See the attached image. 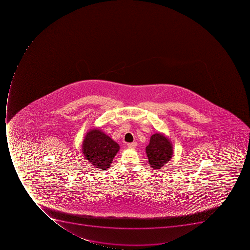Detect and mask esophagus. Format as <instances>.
<instances>
[{"mask_svg": "<svg viewBox=\"0 0 250 250\" xmlns=\"http://www.w3.org/2000/svg\"><path fill=\"white\" fill-rule=\"evenodd\" d=\"M137 142H132V143H128L127 146L128 147H130V148H134V147H135L136 146H137Z\"/></svg>", "mask_w": 250, "mask_h": 250, "instance_id": "obj_1", "label": "esophagus"}]
</instances>
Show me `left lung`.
<instances>
[{"instance_id": "8db88e82", "label": "left lung", "mask_w": 250, "mask_h": 250, "mask_svg": "<svg viewBox=\"0 0 250 250\" xmlns=\"http://www.w3.org/2000/svg\"><path fill=\"white\" fill-rule=\"evenodd\" d=\"M146 150L148 163L154 169H161L173 156L171 142L161 133L151 135Z\"/></svg>"}]
</instances>
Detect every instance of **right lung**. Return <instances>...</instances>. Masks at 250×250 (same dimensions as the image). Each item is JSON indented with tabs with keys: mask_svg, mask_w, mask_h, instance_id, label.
Segmentation results:
<instances>
[{
	"mask_svg": "<svg viewBox=\"0 0 250 250\" xmlns=\"http://www.w3.org/2000/svg\"><path fill=\"white\" fill-rule=\"evenodd\" d=\"M119 150L118 144L97 128L87 132L83 142L82 151L85 159L99 169L110 167Z\"/></svg>",
	"mask_w": 250,
	"mask_h": 250,
	"instance_id": "obj_1",
	"label": "right lung"
}]
</instances>
